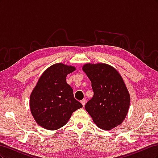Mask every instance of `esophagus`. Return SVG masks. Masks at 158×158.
Segmentation results:
<instances>
[{
  "label": "esophagus",
  "instance_id": "obj_1",
  "mask_svg": "<svg viewBox=\"0 0 158 158\" xmlns=\"http://www.w3.org/2000/svg\"><path fill=\"white\" fill-rule=\"evenodd\" d=\"M80 102H81V103L82 104V106H83V107H84L85 104V99H82V101H81Z\"/></svg>",
  "mask_w": 158,
  "mask_h": 158
}]
</instances>
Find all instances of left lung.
Wrapping results in <instances>:
<instances>
[{
    "mask_svg": "<svg viewBox=\"0 0 158 158\" xmlns=\"http://www.w3.org/2000/svg\"><path fill=\"white\" fill-rule=\"evenodd\" d=\"M92 82L94 96L85 109L99 128L110 131L125 120L130 106V94L122 76L105 63H87L82 66Z\"/></svg>",
    "mask_w": 158,
    "mask_h": 158,
    "instance_id": "8db88e82",
    "label": "left lung"
}]
</instances>
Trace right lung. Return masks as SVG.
Returning a JSON list of instances; mask_svg holds the SVG:
<instances>
[{
  "instance_id": "1",
  "label": "right lung",
  "mask_w": 158,
  "mask_h": 158,
  "mask_svg": "<svg viewBox=\"0 0 158 158\" xmlns=\"http://www.w3.org/2000/svg\"><path fill=\"white\" fill-rule=\"evenodd\" d=\"M75 70L74 66L56 63L47 68L38 80L30 94V107L41 127L57 130L67 123L73 112L82 107L66 82V76Z\"/></svg>"
}]
</instances>
